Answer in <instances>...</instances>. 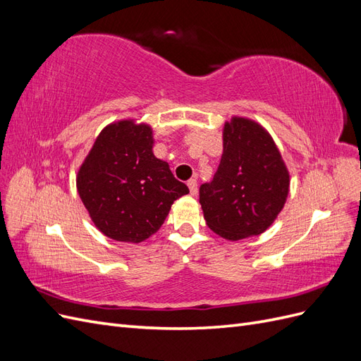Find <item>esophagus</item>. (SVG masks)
<instances>
[{
    "label": "esophagus",
    "mask_w": 361,
    "mask_h": 361,
    "mask_svg": "<svg viewBox=\"0 0 361 361\" xmlns=\"http://www.w3.org/2000/svg\"><path fill=\"white\" fill-rule=\"evenodd\" d=\"M188 188H190L191 195H197V192H199V190H197V180L190 179L188 180Z\"/></svg>",
    "instance_id": "1"
}]
</instances>
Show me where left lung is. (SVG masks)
I'll return each instance as SVG.
<instances>
[{
  "mask_svg": "<svg viewBox=\"0 0 361 361\" xmlns=\"http://www.w3.org/2000/svg\"><path fill=\"white\" fill-rule=\"evenodd\" d=\"M289 170L268 130L233 116L223 128V155L212 182L200 187L207 227L227 241L264 233L289 194Z\"/></svg>",
  "mask_w": 361,
  "mask_h": 361,
  "instance_id": "obj_1",
  "label": "left lung"
}]
</instances>
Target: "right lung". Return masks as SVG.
I'll use <instances>...</instances> for the list:
<instances>
[{"label": "right lung", "mask_w": 361, "mask_h": 361, "mask_svg": "<svg viewBox=\"0 0 361 361\" xmlns=\"http://www.w3.org/2000/svg\"><path fill=\"white\" fill-rule=\"evenodd\" d=\"M154 130L134 118L106 125L76 173L93 224L118 243L140 244L159 231L171 204L190 190L154 155Z\"/></svg>", "instance_id": "right-lung-1"}]
</instances>
